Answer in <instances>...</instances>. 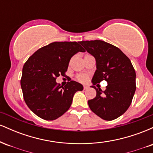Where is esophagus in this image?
<instances>
[{"label":"esophagus","instance_id":"1","mask_svg":"<svg viewBox=\"0 0 153 153\" xmlns=\"http://www.w3.org/2000/svg\"><path fill=\"white\" fill-rule=\"evenodd\" d=\"M88 85H84L83 86L84 90H86V89H88Z\"/></svg>","mask_w":153,"mask_h":153}]
</instances>
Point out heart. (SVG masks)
Segmentation results:
<instances>
[{
	"mask_svg": "<svg viewBox=\"0 0 153 153\" xmlns=\"http://www.w3.org/2000/svg\"><path fill=\"white\" fill-rule=\"evenodd\" d=\"M77 79L80 82H85V80H87V76L85 75L81 74V75H78L77 76Z\"/></svg>",
	"mask_w": 153,
	"mask_h": 153,
	"instance_id": "heart-1",
	"label": "heart"
}]
</instances>
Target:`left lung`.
Wrapping results in <instances>:
<instances>
[{"mask_svg": "<svg viewBox=\"0 0 153 153\" xmlns=\"http://www.w3.org/2000/svg\"><path fill=\"white\" fill-rule=\"evenodd\" d=\"M80 44L96 62L92 78L96 96L88 101L89 107L104 120L118 118L130 106L136 90V73L130 59L118 47L101 40L82 41ZM103 79L108 85L102 91L94 85Z\"/></svg>", "mask_w": 153, "mask_h": 153, "instance_id": "1", "label": "left lung"}]
</instances>
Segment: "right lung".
Listing matches in <instances>:
<instances>
[{"instance_id": "obj_1", "label": "right lung", "mask_w": 153, "mask_h": 153, "mask_svg": "<svg viewBox=\"0 0 153 153\" xmlns=\"http://www.w3.org/2000/svg\"><path fill=\"white\" fill-rule=\"evenodd\" d=\"M78 42L49 44L36 51L23 67L21 86L24 99L40 118L48 121L59 118L69 109L75 93L83 89L74 80L65 86L56 82L59 75H65L71 57L78 52H85Z\"/></svg>"}]
</instances>
